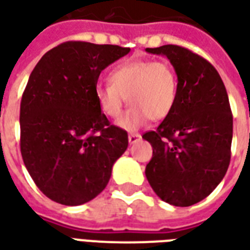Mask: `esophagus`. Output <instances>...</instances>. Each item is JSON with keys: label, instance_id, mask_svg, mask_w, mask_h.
Listing matches in <instances>:
<instances>
[{"label": "esophagus", "instance_id": "34e87169", "mask_svg": "<svg viewBox=\"0 0 250 250\" xmlns=\"http://www.w3.org/2000/svg\"><path fill=\"white\" fill-rule=\"evenodd\" d=\"M141 138H142L141 137V134H137V132H131L130 135H128V142L135 143V142H138Z\"/></svg>", "mask_w": 250, "mask_h": 250}]
</instances>
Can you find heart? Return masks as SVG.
Segmentation results:
<instances>
[{
  "mask_svg": "<svg viewBox=\"0 0 250 250\" xmlns=\"http://www.w3.org/2000/svg\"><path fill=\"white\" fill-rule=\"evenodd\" d=\"M96 101L109 119H118L125 99L130 108L118 122L125 130L139 128L146 120L167 118L177 101V74L167 61H131L119 64L108 76L107 85H97Z\"/></svg>",
  "mask_w": 250,
  "mask_h": 250,
  "instance_id": "obj_1",
  "label": "heart"
}]
</instances>
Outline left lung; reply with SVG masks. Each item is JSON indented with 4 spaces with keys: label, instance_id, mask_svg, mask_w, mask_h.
Here are the masks:
<instances>
[{
    "label": "left lung",
    "instance_id": "left-lung-1",
    "mask_svg": "<svg viewBox=\"0 0 250 250\" xmlns=\"http://www.w3.org/2000/svg\"><path fill=\"white\" fill-rule=\"evenodd\" d=\"M165 55L177 74V101L155 131L142 135L153 147L146 177L164 202L188 207L207 198L228 172L233 115L215 67L184 47L146 48Z\"/></svg>",
    "mask_w": 250,
    "mask_h": 250
}]
</instances>
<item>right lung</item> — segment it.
<instances>
[{"label":"right lung","instance_id":"1","mask_svg":"<svg viewBox=\"0 0 250 250\" xmlns=\"http://www.w3.org/2000/svg\"><path fill=\"white\" fill-rule=\"evenodd\" d=\"M127 47L64 42L47 51L29 76L20 104V150L28 173L57 203L80 206L107 187L128 146L96 101L100 73Z\"/></svg>","mask_w":250,"mask_h":250}]
</instances>
